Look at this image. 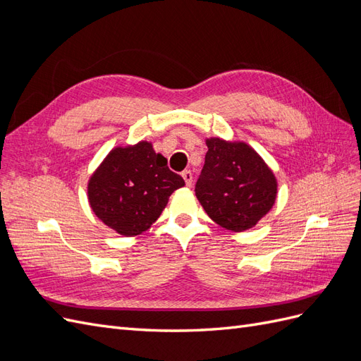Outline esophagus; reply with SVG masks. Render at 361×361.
I'll list each match as a JSON object with an SVG mask.
<instances>
[{"label":"esophagus","instance_id":"esophagus-1","mask_svg":"<svg viewBox=\"0 0 361 361\" xmlns=\"http://www.w3.org/2000/svg\"><path fill=\"white\" fill-rule=\"evenodd\" d=\"M182 178H183L185 183H187V187H191V185H192V173L190 170H185V171H182Z\"/></svg>","mask_w":361,"mask_h":361}]
</instances>
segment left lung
<instances>
[{
	"mask_svg": "<svg viewBox=\"0 0 361 361\" xmlns=\"http://www.w3.org/2000/svg\"><path fill=\"white\" fill-rule=\"evenodd\" d=\"M207 152L195 195L212 221L244 232L264 218L277 199V179L244 141L206 138Z\"/></svg>",
	"mask_w": 361,
	"mask_h": 361,
	"instance_id": "obj_1",
	"label": "left lung"
}]
</instances>
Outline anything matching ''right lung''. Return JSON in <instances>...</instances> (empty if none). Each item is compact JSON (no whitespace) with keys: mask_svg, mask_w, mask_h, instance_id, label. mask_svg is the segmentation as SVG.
<instances>
[{"mask_svg":"<svg viewBox=\"0 0 361 361\" xmlns=\"http://www.w3.org/2000/svg\"><path fill=\"white\" fill-rule=\"evenodd\" d=\"M185 185L150 141L113 147L87 182V199L99 220L122 236L146 232Z\"/></svg>","mask_w":361,"mask_h":361,"instance_id":"obj_1","label":"right lung"}]
</instances>
